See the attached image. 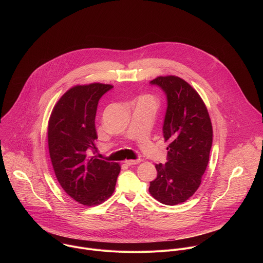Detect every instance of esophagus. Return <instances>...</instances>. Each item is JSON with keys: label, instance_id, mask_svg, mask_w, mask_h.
<instances>
[{"label": "esophagus", "instance_id": "1", "mask_svg": "<svg viewBox=\"0 0 263 263\" xmlns=\"http://www.w3.org/2000/svg\"><path fill=\"white\" fill-rule=\"evenodd\" d=\"M139 162H140V159H135V160L129 159V160H126V161H125V163H126L127 165H135V164H138Z\"/></svg>", "mask_w": 263, "mask_h": 263}]
</instances>
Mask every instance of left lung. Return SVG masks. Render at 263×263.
I'll return each mask as SVG.
<instances>
[{
	"instance_id": "obj_1",
	"label": "left lung",
	"mask_w": 263,
	"mask_h": 263,
	"mask_svg": "<svg viewBox=\"0 0 263 263\" xmlns=\"http://www.w3.org/2000/svg\"><path fill=\"white\" fill-rule=\"evenodd\" d=\"M151 83L167 97L163 137L168 141V161L155 164L157 178L149 182L148 192L162 204L177 205L189 200L202 182L212 145V124L204 101L182 78L159 76Z\"/></svg>"
}]
</instances>
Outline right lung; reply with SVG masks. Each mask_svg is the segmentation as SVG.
<instances>
[{
    "mask_svg": "<svg viewBox=\"0 0 263 263\" xmlns=\"http://www.w3.org/2000/svg\"><path fill=\"white\" fill-rule=\"evenodd\" d=\"M111 84L70 87L55 104L48 123V145L55 176L63 191L85 206H97L115 192L121 165L88 154L98 138L95 119L100 98Z\"/></svg>",
    "mask_w": 263,
    "mask_h": 263,
    "instance_id": "right-lung-1",
    "label": "right lung"
}]
</instances>
